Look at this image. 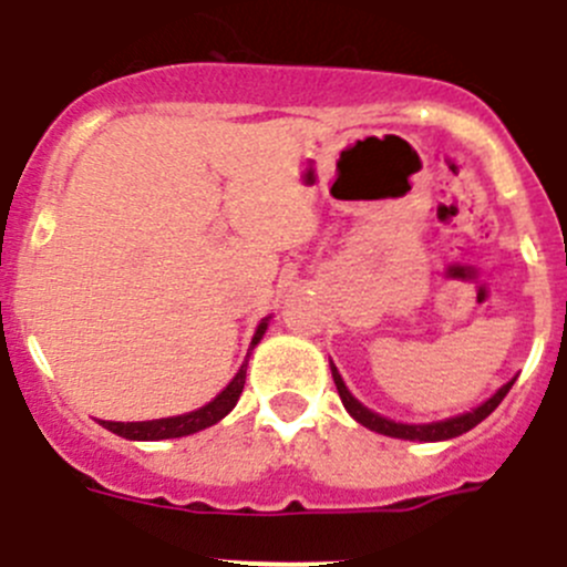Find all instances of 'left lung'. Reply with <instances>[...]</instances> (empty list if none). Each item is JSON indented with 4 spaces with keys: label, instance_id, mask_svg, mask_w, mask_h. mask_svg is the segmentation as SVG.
<instances>
[{
    "label": "left lung",
    "instance_id": "1",
    "mask_svg": "<svg viewBox=\"0 0 567 567\" xmlns=\"http://www.w3.org/2000/svg\"><path fill=\"white\" fill-rule=\"evenodd\" d=\"M332 365V378H334V385H338V394L340 400H343L346 412L352 414L354 420H358L360 425H365V429H372V432L378 434H385V437H398V440H420V443H437V440H452V437H460V434L471 432L474 425L483 423L485 417H488L494 409H497L499 403H503V398L508 394V389L514 385V380H508V383L499 389L494 398L485 400L483 405H477V409H471V412L465 414H457V417H449V420H440V423H420V425H409V423H394V420L389 417H380V414L369 412L360 400L352 398V392L346 389L343 378L338 374V369Z\"/></svg>",
    "mask_w": 567,
    "mask_h": 567
}]
</instances>
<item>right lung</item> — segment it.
I'll return each mask as SVG.
<instances>
[{"mask_svg": "<svg viewBox=\"0 0 567 567\" xmlns=\"http://www.w3.org/2000/svg\"><path fill=\"white\" fill-rule=\"evenodd\" d=\"M264 332H267V320H260V327L255 329L252 346L258 343L260 338H264ZM252 346H249V349H252ZM247 358H249V354H247ZM244 383H247V360H244V365L238 369V374L229 380L227 389H224V392L218 394L215 400H209L207 405L195 409V412L178 414V417L144 420V423H113V420H102V425L107 429V432L118 434V437H127V440L187 437V434L202 432V429H209V425H215L218 420L227 417V414L235 409V403H238L240 392H244Z\"/></svg>", "mask_w": 567, "mask_h": 567, "instance_id": "obj_1", "label": "right lung"}]
</instances>
